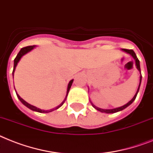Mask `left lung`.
<instances>
[{
	"mask_svg": "<svg viewBox=\"0 0 153 153\" xmlns=\"http://www.w3.org/2000/svg\"><path fill=\"white\" fill-rule=\"evenodd\" d=\"M122 50L123 51V52H125V53H128V54H130L131 56L134 58V59L135 61V66H136V68H137V69L138 70V71L140 72V82H139V85H138V88H137V92H136V94H135V95L134 96V97L131 99V100L129 101L127 104H126V105H124L123 106H121V107H119V108H112V109H103V108H98V107L95 106V105L93 104V103L90 101V103H91L92 106L94 107V108L97 109V111H100V112H104V113H107V114H111V113H115V112H118V111H122V110H123V109H125L126 108H127V107L129 106V105H130L131 104H132L133 102H134V100L136 99V97H137V93H138L139 91V89H140V85H141V79H142V76H141V68H140V62H139L138 59H137V56H136V54H135V53L134 52V51L132 50V49H126V48H122Z\"/></svg>",
	"mask_w": 153,
	"mask_h": 153,
	"instance_id": "1",
	"label": "left lung"
}]
</instances>
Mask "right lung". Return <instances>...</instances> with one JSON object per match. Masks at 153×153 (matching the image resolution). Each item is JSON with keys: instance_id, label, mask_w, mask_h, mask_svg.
Returning a JSON list of instances; mask_svg holds the SVG:
<instances>
[{"instance_id": "1", "label": "right lung", "mask_w": 153, "mask_h": 153, "mask_svg": "<svg viewBox=\"0 0 153 153\" xmlns=\"http://www.w3.org/2000/svg\"><path fill=\"white\" fill-rule=\"evenodd\" d=\"M35 47H36V45H30V46H27V47H24V48H21L20 51H19V53H18V55L16 56V58H15V59H14V68H13V71H12V76L14 77V73H15V71H16V66H17V64H18L19 61L20 60L21 58H22V57H23V56L25 55V54H27V53H29V52H30V51H31L32 49H33V48H35ZM73 81H74V79H72V80H71L70 82H69V83H68V89H67V94H66V97H65V98H64V100H63V102H62L61 104H60V105H59L56 106V108H54L50 109V110H42V109H41V108H37V107L33 106V105H30L29 103H27V101H25V100H23V98L20 97V96H19V95L18 94H16V95H17V97H18L19 99V100H20L21 102L23 103V104L25 105V106L27 107L28 108H30V110H32V111H38V112H40V113L51 112V111H54V110H56V109H58V108H60V107H61L62 105H64V103L65 102L66 99H67V97H68V93H69V90H70V89H71V85H72Z\"/></svg>"}]
</instances>
